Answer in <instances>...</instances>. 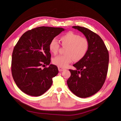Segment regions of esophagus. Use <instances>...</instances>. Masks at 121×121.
<instances>
[{"instance_id": "34e87169", "label": "esophagus", "mask_w": 121, "mask_h": 121, "mask_svg": "<svg viewBox=\"0 0 121 121\" xmlns=\"http://www.w3.org/2000/svg\"><path fill=\"white\" fill-rule=\"evenodd\" d=\"M58 70L59 72H62L64 70H65V69L62 68H61V67H58Z\"/></svg>"}]
</instances>
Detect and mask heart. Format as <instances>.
<instances>
[{"label":"heart","instance_id":"1","mask_svg":"<svg viewBox=\"0 0 121 121\" xmlns=\"http://www.w3.org/2000/svg\"><path fill=\"white\" fill-rule=\"evenodd\" d=\"M61 45L67 47L65 50V55H59L54 58L52 62L59 67L65 68L74 59L79 61L83 59L88 51L89 42L86 37L72 32H69L60 38ZM51 53L56 54L60 48V45L55 39L51 40L49 45Z\"/></svg>","mask_w":121,"mask_h":121}]
</instances>
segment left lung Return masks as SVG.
I'll return each instance as SVG.
<instances>
[{
	"label": "left lung",
	"mask_w": 121,
	"mask_h": 121,
	"mask_svg": "<svg viewBox=\"0 0 121 121\" xmlns=\"http://www.w3.org/2000/svg\"><path fill=\"white\" fill-rule=\"evenodd\" d=\"M72 27L84 35L89 48L84 57L73 65L76 70H69L71 76L67 84L76 96L87 98L97 93L103 86L108 69L109 52L98 35L84 27Z\"/></svg>",
	"instance_id": "left-lung-1"
}]
</instances>
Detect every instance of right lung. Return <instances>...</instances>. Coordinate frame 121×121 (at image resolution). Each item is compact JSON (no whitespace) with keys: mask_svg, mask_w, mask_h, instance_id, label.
Instances as JSON below:
<instances>
[{"mask_svg":"<svg viewBox=\"0 0 121 121\" xmlns=\"http://www.w3.org/2000/svg\"><path fill=\"white\" fill-rule=\"evenodd\" d=\"M61 27L40 26L28 30L20 37L12 56V75L21 91L32 96H40L50 88L57 66L50 65L49 45L64 31ZM49 65L47 68L42 67Z\"/></svg>","mask_w":121,"mask_h":121,"instance_id":"right-lung-1","label":"right lung"}]
</instances>
